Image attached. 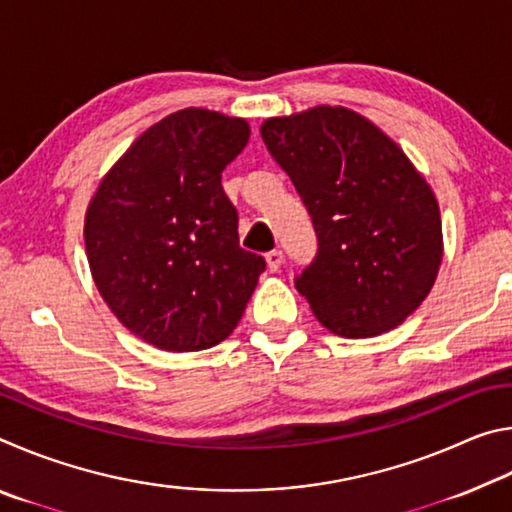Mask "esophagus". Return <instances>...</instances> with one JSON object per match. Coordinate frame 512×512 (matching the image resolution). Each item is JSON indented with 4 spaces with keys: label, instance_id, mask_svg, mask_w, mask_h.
<instances>
[{
    "label": "esophagus",
    "instance_id": "esophagus-1",
    "mask_svg": "<svg viewBox=\"0 0 512 512\" xmlns=\"http://www.w3.org/2000/svg\"><path fill=\"white\" fill-rule=\"evenodd\" d=\"M282 259H284V255L280 253V250H271V253H266L268 271H277V268L282 266Z\"/></svg>",
    "mask_w": 512,
    "mask_h": 512
}]
</instances>
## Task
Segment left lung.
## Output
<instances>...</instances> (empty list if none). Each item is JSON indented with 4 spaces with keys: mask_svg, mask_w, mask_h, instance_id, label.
<instances>
[{
    "mask_svg": "<svg viewBox=\"0 0 512 512\" xmlns=\"http://www.w3.org/2000/svg\"><path fill=\"white\" fill-rule=\"evenodd\" d=\"M262 140L314 221L318 253L296 277L320 325L368 339L402 325L443 262L436 194L379 126L343 106L266 119Z\"/></svg>",
    "mask_w": 512,
    "mask_h": 512,
    "instance_id": "1",
    "label": "left lung"
}]
</instances>
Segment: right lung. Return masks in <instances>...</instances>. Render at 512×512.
Returning a JSON list of instances; mask_svg holds the SVG:
<instances>
[{
  "mask_svg": "<svg viewBox=\"0 0 512 512\" xmlns=\"http://www.w3.org/2000/svg\"><path fill=\"white\" fill-rule=\"evenodd\" d=\"M246 119L185 108L160 119L101 178L85 212L92 280L119 323L153 348L196 352L237 327L264 271L239 246L221 171Z\"/></svg>",
  "mask_w": 512,
  "mask_h": 512,
  "instance_id": "obj_1",
  "label": "right lung"
}]
</instances>
